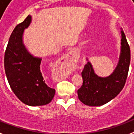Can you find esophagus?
Instances as JSON below:
<instances>
[{"label": "esophagus", "instance_id": "esophagus-1", "mask_svg": "<svg viewBox=\"0 0 134 134\" xmlns=\"http://www.w3.org/2000/svg\"><path fill=\"white\" fill-rule=\"evenodd\" d=\"M75 58L73 51L67 53L59 61L56 66V70H58L61 73V78L65 77L67 74H69L71 71V69L74 66V62Z\"/></svg>", "mask_w": 134, "mask_h": 134}]
</instances>
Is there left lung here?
<instances>
[{"label": "left lung", "mask_w": 134, "mask_h": 134, "mask_svg": "<svg viewBox=\"0 0 134 134\" xmlns=\"http://www.w3.org/2000/svg\"><path fill=\"white\" fill-rule=\"evenodd\" d=\"M121 49L116 68L106 77H100L94 73L92 65L88 63L81 73L83 85L78 90L80 101L90 106H99L114 99L123 89L126 83L131 53L129 45L123 30H121Z\"/></svg>", "instance_id": "left-lung-1"}]
</instances>
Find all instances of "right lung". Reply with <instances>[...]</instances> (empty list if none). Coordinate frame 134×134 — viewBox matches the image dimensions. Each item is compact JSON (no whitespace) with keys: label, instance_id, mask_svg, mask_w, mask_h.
Instances as JSON below:
<instances>
[{"label":"right lung","instance_id":"right-lung-1","mask_svg":"<svg viewBox=\"0 0 134 134\" xmlns=\"http://www.w3.org/2000/svg\"><path fill=\"white\" fill-rule=\"evenodd\" d=\"M31 21V16L28 15L12 32L4 66L10 88L19 100L28 106H43L51 102L55 90L46 83L40 69L42 58L30 54L24 44V31Z\"/></svg>","mask_w":134,"mask_h":134}]
</instances>
